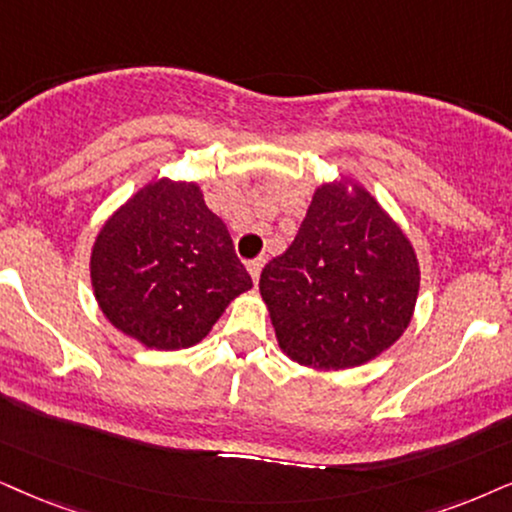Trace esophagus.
Wrapping results in <instances>:
<instances>
[{
	"label": "esophagus",
	"mask_w": 512,
	"mask_h": 512,
	"mask_svg": "<svg viewBox=\"0 0 512 512\" xmlns=\"http://www.w3.org/2000/svg\"><path fill=\"white\" fill-rule=\"evenodd\" d=\"M262 267H264V260L262 257H257V260H250L248 262V271H250V276H252V281H260V274H262Z\"/></svg>",
	"instance_id": "esophagus-1"
}]
</instances>
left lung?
Wrapping results in <instances>:
<instances>
[{
    "mask_svg": "<svg viewBox=\"0 0 512 512\" xmlns=\"http://www.w3.org/2000/svg\"><path fill=\"white\" fill-rule=\"evenodd\" d=\"M420 269L404 231L347 181L316 189L290 248L262 269L278 345L302 366H361L399 340L416 307Z\"/></svg>",
    "mask_w": 512,
    "mask_h": 512,
    "instance_id": "obj_1",
    "label": "left lung"
}]
</instances>
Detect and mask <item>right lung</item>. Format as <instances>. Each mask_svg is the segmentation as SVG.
Wrapping results in <instances>:
<instances>
[{"label":"right lung","mask_w":512,"mask_h":512,"mask_svg":"<svg viewBox=\"0 0 512 512\" xmlns=\"http://www.w3.org/2000/svg\"><path fill=\"white\" fill-rule=\"evenodd\" d=\"M92 286L106 319L151 349H184L252 288L226 224L196 184L160 179L103 224Z\"/></svg>","instance_id":"add662e5"}]
</instances>
